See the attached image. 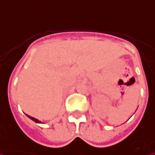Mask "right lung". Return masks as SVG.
Instances as JSON below:
<instances>
[{"label": "right lung", "mask_w": 155, "mask_h": 155, "mask_svg": "<svg viewBox=\"0 0 155 155\" xmlns=\"http://www.w3.org/2000/svg\"><path fill=\"white\" fill-rule=\"evenodd\" d=\"M26 115H27V117H29V118L31 119V120H32L33 122H35V123H42V122H41V121H39L38 119L35 118V117H32L28 115V114H26Z\"/></svg>", "instance_id": "obj_1"}]
</instances>
